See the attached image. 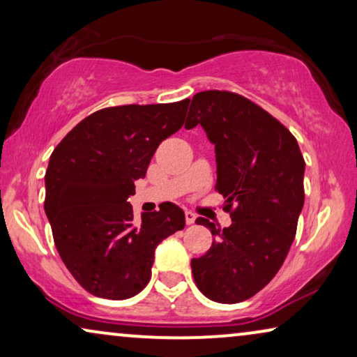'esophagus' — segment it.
I'll return each instance as SVG.
<instances>
[{
	"instance_id": "obj_1",
	"label": "esophagus",
	"mask_w": 357,
	"mask_h": 357,
	"mask_svg": "<svg viewBox=\"0 0 357 357\" xmlns=\"http://www.w3.org/2000/svg\"><path fill=\"white\" fill-rule=\"evenodd\" d=\"M195 221H197V214L192 213V211H185V222L193 224Z\"/></svg>"
}]
</instances>
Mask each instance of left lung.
Here are the masks:
<instances>
[{"label":"left lung","mask_w":357,"mask_h":357,"mask_svg":"<svg viewBox=\"0 0 357 357\" xmlns=\"http://www.w3.org/2000/svg\"><path fill=\"white\" fill-rule=\"evenodd\" d=\"M197 125L214 144L216 190L232 224L197 219L214 241L193 258L192 273L208 299L236 304L261 291L286 260L304 206L305 162L284 125L234 92L195 94L185 128Z\"/></svg>","instance_id":"8db88e82"}]
</instances>
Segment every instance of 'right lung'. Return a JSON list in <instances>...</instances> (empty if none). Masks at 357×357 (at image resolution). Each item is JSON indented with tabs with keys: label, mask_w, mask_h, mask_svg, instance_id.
Wrapping results in <instances>:
<instances>
[{
	"label": "right lung",
	"mask_w": 357,
	"mask_h": 357,
	"mask_svg": "<svg viewBox=\"0 0 357 357\" xmlns=\"http://www.w3.org/2000/svg\"><path fill=\"white\" fill-rule=\"evenodd\" d=\"M188 104L107 107L53 149L43 208L63 263L92 296L121 301L143 291L155 247L185 227L177 204L162 203L135 221L126 199L158 146L183 126Z\"/></svg>",
	"instance_id": "obj_1"
}]
</instances>
